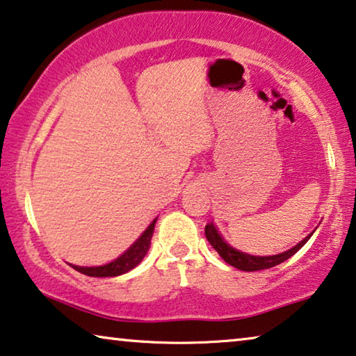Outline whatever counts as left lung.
<instances>
[{"label":"left lung","mask_w":356,"mask_h":356,"mask_svg":"<svg viewBox=\"0 0 356 356\" xmlns=\"http://www.w3.org/2000/svg\"><path fill=\"white\" fill-rule=\"evenodd\" d=\"M312 234L313 233L308 234L305 239H302L297 245H293L289 250L281 252V254H277V255L260 257V255L245 254V252H241L238 249H234L233 245H229L228 242L221 238V234L218 233V229L215 228L213 223H209L207 226H205V238H207V241L210 242V245H212L213 249L218 252L220 257L226 261V264L238 268V270H241V271L266 270V268H273V266L282 264V261L291 259L296 252L300 250L302 247L307 244L308 239L312 238Z\"/></svg>","instance_id":"1"}]
</instances>
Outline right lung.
Instances as JSON below:
<instances>
[{
    "instance_id": "right-lung-1",
    "label": "right lung",
    "mask_w": 356,
    "mask_h": 356,
    "mask_svg": "<svg viewBox=\"0 0 356 356\" xmlns=\"http://www.w3.org/2000/svg\"><path fill=\"white\" fill-rule=\"evenodd\" d=\"M156 221H157V218L147 226L146 231H144L140 238L133 242V244L128 247V249L123 252L120 257H117L115 260H112L111 264H106L101 266H76V265H74L72 268L79 273H81V275L92 276V277H112V276L125 275V273H128L135 266L140 265L144 257H146L149 247H151V239L154 234V226H156Z\"/></svg>"
}]
</instances>
